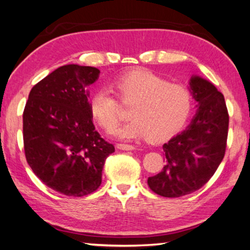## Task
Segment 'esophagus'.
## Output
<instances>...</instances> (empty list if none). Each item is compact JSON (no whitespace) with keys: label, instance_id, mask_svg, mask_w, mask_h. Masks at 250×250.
<instances>
[{"label":"esophagus","instance_id":"1","mask_svg":"<svg viewBox=\"0 0 250 250\" xmlns=\"http://www.w3.org/2000/svg\"><path fill=\"white\" fill-rule=\"evenodd\" d=\"M116 146L118 149H123V151H132V149L135 148L133 145H129V144H117Z\"/></svg>","mask_w":250,"mask_h":250}]
</instances>
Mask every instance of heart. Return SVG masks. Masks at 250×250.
<instances>
[{
    "instance_id": "heart-1",
    "label": "heart",
    "mask_w": 250,
    "mask_h": 250,
    "mask_svg": "<svg viewBox=\"0 0 250 250\" xmlns=\"http://www.w3.org/2000/svg\"><path fill=\"white\" fill-rule=\"evenodd\" d=\"M124 103H133L132 118L113 134L122 140L147 137L162 142L178 132L191 109V94L186 87L167 82L162 76L145 69H134L113 83ZM89 110L94 120L105 129H112L118 121V104L107 88L96 90L90 97Z\"/></svg>"
}]
</instances>
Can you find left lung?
Segmentation results:
<instances>
[{
  "label": "left lung",
  "instance_id": "8db88e82",
  "mask_svg": "<svg viewBox=\"0 0 250 250\" xmlns=\"http://www.w3.org/2000/svg\"><path fill=\"white\" fill-rule=\"evenodd\" d=\"M197 112L188 127L163 145L167 164L147 184L161 197L179 198L202 188L217 171L227 146L229 115L224 95L209 80L189 82Z\"/></svg>",
  "mask_w": 250,
  "mask_h": 250
}]
</instances>
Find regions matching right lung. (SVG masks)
<instances>
[{"instance_id":"1","label":"right lung","mask_w":250,"mask_h":250,"mask_svg":"<svg viewBox=\"0 0 250 250\" xmlns=\"http://www.w3.org/2000/svg\"><path fill=\"white\" fill-rule=\"evenodd\" d=\"M95 67L66 64L37 83L23 112L26 161L45 186L68 197H83L102 183L107 156L115 152L95 129L88 87Z\"/></svg>"}]
</instances>
